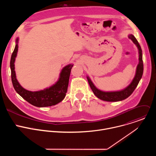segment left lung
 Here are the masks:
<instances>
[{
  "mask_svg": "<svg viewBox=\"0 0 156 156\" xmlns=\"http://www.w3.org/2000/svg\"><path fill=\"white\" fill-rule=\"evenodd\" d=\"M128 37L131 39L132 41L136 44L138 49L139 63L137 66L135 76L134 79H133V81L128 87L124 89L123 90H122L120 91L104 92L97 89L96 86L93 84V82L90 79V78L87 76L89 84H90L94 94L96 97H98L99 99L101 100L108 101V102H117V101H120L125 99L126 98H128L133 93V92L135 91V88L137 87L140 82V80L142 77V75L143 73V57H142V50H141V46L140 45L139 42H138L137 39L135 38L134 36L130 34L128 36Z\"/></svg>",
  "mask_w": 156,
  "mask_h": 156,
  "instance_id": "1",
  "label": "left lung"
}]
</instances>
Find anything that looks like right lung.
<instances>
[{
    "label": "right lung",
    "instance_id": "1",
    "mask_svg": "<svg viewBox=\"0 0 156 156\" xmlns=\"http://www.w3.org/2000/svg\"><path fill=\"white\" fill-rule=\"evenodd\" d=\"M18 40L17 38L16 46L10 59L12 81L16 93L30 104L39 107L52 106L61 102L65 97L67 91L70 72L73 65L70 64L65 66L60 73L58 81L49 88L35 92L28 91L21 86L16 78L14 63L18 48Z\"/></svg>",
    "mask_w": 156,
    "mask_h": 156
}]
</instances>
